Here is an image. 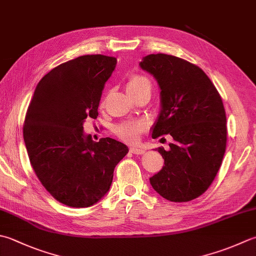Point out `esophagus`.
Masks as SVG:
<instances>
[{
  "label": "esophagus",
  "mask_w": 256,
  "mask_h": 256,
  "mask_svg": "<svg viewBox=\"0 0 256 256\" xmlns=\"http://www.w3.org/2000/svg\"><path fill=\"white\" fill-rule=\"evenodd\" d=\"M130 152L133 153V154H143L145 151H144V148H142L132 146V148H130Z\"/></svg>",
  "instance_id": "1"
}]
</instances>
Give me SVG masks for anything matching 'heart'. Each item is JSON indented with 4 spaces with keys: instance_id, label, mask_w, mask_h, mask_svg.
<instances>
[{
    "instance_id": "obj_1",
    "label": "heart",
    "mask_w": 256,
    "mask_h": 256,
    "mask_svg": "<svg viewBox=\"0 0 256 256\" xmlns=\"http://www.w3.org/2000/svg\"><path fill=\"white\" fill-rule=\"evenodd\" d=\"M126 88L130 94L136 93L143 88H151V82H150V80L146 76H144V75L132 74L128 78ZM145 128H146V126H145V124L143 122L132 121L118 125L116 128H115V133H116L118 138L125 140V141H128L130 143H135L138 141L140 138H141V135L144 133Z\"/></svg>"
}]
</instances>
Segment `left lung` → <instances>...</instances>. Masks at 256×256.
I'll use <instances>...</instances> for the list:
<instances>
[{
  "label": "left lung",
  "instance_id": "left-lung-1",
  "mask_svg": "<svg viewBox=\"0 0 256 256\" xmlns=\"http://www.w3.org/2000/svg\"><path fill=\"white\" fill-rule=\"evenodd\" d=\"M140 65L161 88L162 110L152 138H173L168 151L156 148L164 166L150 183L168 201H192L212 184L226 150L222 98L203 70L183 58L150 54Z\"/></svg>",
  "mask_w": 256,
  "mask_h": 256
}]
</instances>
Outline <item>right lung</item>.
<instances>
[{"label": "right lung", "mask_w": 256, "mask_h": 256, "mask_svg": "<svg viewBox=\"0 0 256 256\" xmlns=\"http://www.w3.org/2000/svg\"><path fill=\"white\" fill-rule=\"evenodd\" d=\"M116 58L82 55L58 65L35 88L23 125L32 168L52 196L71 208H88L108 193L116 164L128 148L116 140L94 142L83 133L96 118L105 82Z\"/></svg>", "instance_id": "1"}]
</instances>
